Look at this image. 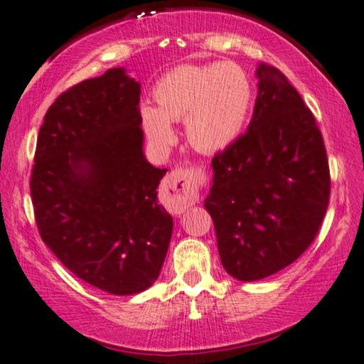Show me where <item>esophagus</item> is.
<instances>
[{"mask_svg":"<svg viewBox=\"0 0 364 364\" xmlns=\"http://www.w3.org/2000/svg\"><path fill=\"white\" fill-rule=\"evenodd\" d=\"M164 186L171 190V210L183 213L198 200V176L193 168H176L164 179Z\"/></svg>","mask_w":364,"mask_h":364,"instance_id":"34e87169","label":"esophagus"}]
</instances>
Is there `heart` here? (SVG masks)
I'll use <instances>...</instances> for the list:
<instances>
[{
  "label": "heart",
  "mask_w": 364,
  "mask_h": 364,
  "mask_svg": "<svg viewBox=\"0 0 364 364\" xmlns=\"http://www.w3.org/2000/svg\"><path fill=\"white\" fill-rule=\"evenodd\" d=\"M154 102L141 105V122L156 148L174 141L171 122L185 119L186 136L196 149L218 151L237 139L252 105V85L242 67L179 65L154 85Z\"/></svg>",
  "instance_id": "b5f03b06"
}]
</instances>
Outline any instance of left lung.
<instances>
[{"label": "left lung", "instance_id": "obj_1", "mask_svg": "<svg viewBox=\"0 0 364 364\" xmlns=\"http://www.w3.org/2000/svg\"><path fill=\"white\" fill-rule=\"evenodd\" d=\"M245 134L215 154L205 200L225 270L260 280L296 262L319 233L331 195L329 161L314 114L279 68H257Z\"/></svg>", "mask_w": 364, "mask_h": 364}]
</instances>
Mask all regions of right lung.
<instances>
[{"label":"right lung","mask_w":364,"mask_h":364,"mask_svg":"<svg viewBox=\"0 0 364 364\" xmlns=\"http://www.w3.org/2000/svg\"><path fill=\"white\" fill-rule=\"evenodd\" d=\"M141 85L122 68L60 94L41 124L30 193L41 240L77 277L116 296L159 277L173 218L142 154Z\"/></svg>","instance_id":"1"}]
</instances>
